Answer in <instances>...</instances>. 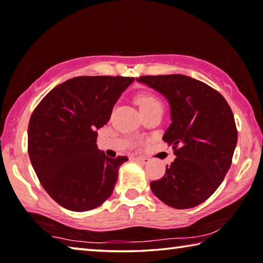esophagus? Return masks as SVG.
Returning <instances> with one entry per match:
<instances>
[{
	"label": "esophagus",
	"instance_id": "1",
	"mask_svg": "<svg viewBox=\"0 0 263 263\" xmlns=\"http://www.w3.org/2000/svg\"><path fill=\"white\" fill-rule=\"evenodd\" d=\"M134 161L136 163H140V164H143V165L148 164V163H149V160H148V158H145V157H135Z\"/></svg>",
	"mask_w": 263,
	"mask_h": 263
}]
</instances>
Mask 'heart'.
Returning a JSON list of instances; mask_svg holds the SVG:
<instances>
[{
  "label": "heart",
  "instance_id": "1",
  "mask_svg": "<svg viewBox=\"0 0 263 263\" xmlns=\"http://www.w3.org/2000/svg\"><path fill=\"white\" fill-rule=\"evenodd\" d=\"M136 102L142 113L153 109L155 107H162V102L160 99L152 93H140L136 98Z\"/></svg>",
  "mask_w": 263,
  "mask_h": 263
}]
</instances>
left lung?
Returning <instances> with one entry per match:
<instances>
[{
  "mask_svg": "<svg viewBox=\"0 0 263 263\" xmlns=\"http://www.w3.org/2000/svg\"><path fill=\"white\" fill-rule=\"evenodd\" d=\"M136 80L164 97L170 126L163 140L176 158L161 179L150 183L155 196L174 209H191L213 195L229 171L238 141L234 116L220 93L183 74L143 76Z\"/></svg>",
  "mask_w": 263,
  "mask_h": 263,
  "instance_id": "obj_1",
  "label": "left lung"
}]
</instances>
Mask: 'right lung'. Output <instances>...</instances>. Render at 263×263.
I'll use <instances>...</instances> for the list:
<instances>
[{
	"label": "right lung",
	"mask_w": 263,
	"mask_h": 263,
	"mask_svg": "<svg viewBox=\"0 0 263 263\" xmlns=\"http://www.w3.org/2000/svg\"><path fill=\"white\" fill-rule=\"evenodd\" d=\"M134 78L76 77L50 91L28 127V153L38 179L64 209L84 212L110 197L126 156L107 157L98 130Z\"/></svg>",
	"instance_id": "1"
}]
</instances>
